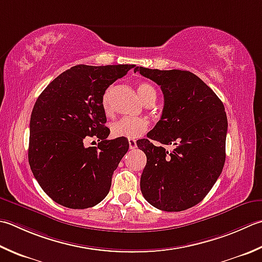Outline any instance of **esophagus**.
Segmentation results:
<instances>
[{"label": "esophagus", "mask_w": 262, "mask_h": 262, "mask_svg": "<svg viewBox=\"0 0 262 262\" xmlns=\"http://www.w3.org/2000/svg\"><path fill=\"white\" fill-rule=\"evenodd\" d=\"M128 143H129V148L130 150H134V148H136V141L133 140V138H130V140H128Z\"/></svg>", "instance_id": "esophagus-1"}]
</instances>
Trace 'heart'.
I'll return each mask as SVG.
<instances>
[{
    "label": "heart",
    "mask_w": 262,
    "mask_h": 262,
    "mask_svg": "<svg viewBox=\"0 0 262 262\" xmlns=\"http://www.w3.org/2000/svg\"><path fill=\"white\" fill-rule=\"evenodd\" d=\"M111 91L112 89L109 87L103 96H102V106L103 110L109 114L111 110ZM138 94L144 101V103H153L157 99V92L151 84L148 83H140L137 86ZM148 128V120L145 118H121L111 125V134L115 137H122V138H137L142 134H144Z\"/></svg>",
    "instance_id": "b5f03b06"
}]
</instances>
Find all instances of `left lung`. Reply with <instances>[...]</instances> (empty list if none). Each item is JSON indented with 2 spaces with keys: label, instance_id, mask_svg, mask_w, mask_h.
Instances as JSON below:
<instances>
[{
  "label": "left lung",
  "instance_id": "8db88e82",
  "mask_svg": "<svg viewBox=\"0 0 262 262\" xmlns=\"http://www.w3.org/2000/svg\"><path fill=\"white\" fill-rule=\"evenodd\" d=\"M134 73L157 83L165 97L160 120L147 134L150 140L137 142L146 156L143 196L163 211L196 206L217 182L226 159L228 124L223 102L191 71L136 67ZM165 145H172L173 151Z\"/></svg>",
  "mask_w": 262,
  "mask_h": 262
}]
</instances>
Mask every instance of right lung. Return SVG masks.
<instances>
[{"mask_svg":"<svg viewBox=\"0 0 262 262\" xmlns=\"http://www.w3.org/2000/svg\"><path fill=\"white\" fill-rule=\"evenodd\" d=\"M134 64L86 66L66 70L46 86L33 107L28 161L34 177L54 202L86 209L103 200L129 143L107 140L102 96ZM91 137L97 147H86Z\"/></svg>","mask_w":262,"mask_h":262,"instance_id":"1","label":"right lung"}]
</instances>
